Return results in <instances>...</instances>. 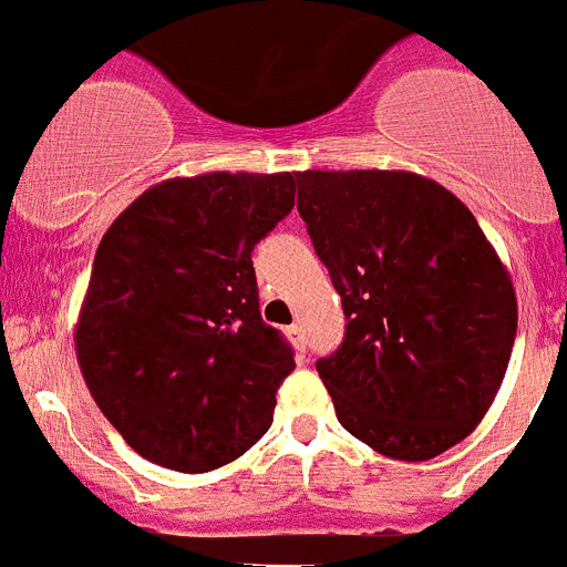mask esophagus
<instances>
[{
	"label": "esophagus",
	"instance_id": "obj_1",
	"mask_svg": "<svg viewBox=\"0 0 567 567\" xmlns=\"http://www.w3.org/2000/svg\"><path fill=\"white\" fill-rule=\"evenodd\" d=\"M287 337L292 339V346L296 348H305V328H301V324H292V328L287 330Z\"/></svg>",
	"mask_w": 567,
	"mask_h": 567
}]
</instances>
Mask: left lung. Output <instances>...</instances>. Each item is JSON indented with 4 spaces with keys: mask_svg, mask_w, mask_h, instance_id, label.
<instances>
[{
    "mask_svg": "<svg viewBox=\"0 0 567 567\" xmlns=\"http://www.w3.org/2000/svg\"><path fill=\"white\" fill-rule=\"evenodd\" d=\"M298 213L346 310L316 362L339 424L401 463L474 433L504 383L518 298L474 213L406 169L298 172Z\"/></svg>",
    "mask_w": 567,
    "mask_h": 567,
    "instance_id": "8db88e82",
    "label": "left lung"
}]
</instances>
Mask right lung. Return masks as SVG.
I'll return each instance as SVG.
<instances>
[{"label": "right lung", "mask_w": 567, "mask_h": 567, "mask_svg": "<svg viewBox=\"0 0 567 567\" xmlns=\"http://www.w3.org/2000/svg\"><path fill=\"white\" fill-rule=\"evenodd\" d=\"M292 198V172H202L152 184L104 230L72 342L148 463L205 474L269 430L296 360L262 324L251 251Z\"/></svg>", "instance_id": "right-lung-1"}]
</instances>
